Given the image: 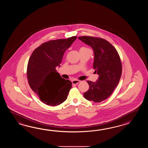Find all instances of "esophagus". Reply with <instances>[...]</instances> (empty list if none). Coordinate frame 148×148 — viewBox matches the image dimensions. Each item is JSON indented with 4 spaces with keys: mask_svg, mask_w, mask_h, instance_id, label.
Returning a JSON list of instances; mask_svg holds the SVG:
<instances>
[{
    "mask_svg": "<svg viewBox=\"0 0 148 148\" xmlns=\"http://www.w3.org/2000/svg\"><path fill=\"white\" fill-rule=\"evenodd\" d=\"M79 82H80V81L79 80H73L72 81V83L74 85H76V84H78Z\"/></svg>",
    "mask_w": 148,
    "mask_h": 148,
    "instance_id": "34e87169",
    "label": "esophagus"
}]
</instances>
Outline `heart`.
<instances>
[{"label":"heart","instance_id":"b5f03b06","mask_svg":"<svg viewBox=\"0 0 148 148\" xmlns=\"http://www.w3.org/2000/svg\"><path fill=\"white\" fill-rule=\"evenodd\" d=\"M82 48H84V49H88V48H87V47H82Z\"/></svg>","mask_w":148,"mask_h":148}]
</instances>
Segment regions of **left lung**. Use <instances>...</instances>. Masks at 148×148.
I'll list each match as a JSON object with an SVG mask.
<instances>
[{"instance_id":"8db88e82","label":"left lung","mask_w":148,"mask_h":148,"mask_svg":"<svg viewBox=\"0 0 148 148\" xmlns=\"http://www.w3.org/2000/svg\"><path fill=\"white\" fill-rule=\"evenodd\" d=\"M78 38L92 48L93 67L99 75L96 82H87L89 89L84 96L88 101L99 103L110 96L120 82L122 71L120 56L116 49L105 39L88 36Z\"/></svg>"}]
</instances>
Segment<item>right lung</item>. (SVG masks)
Wrapping results in <instances>:
<instances>
[{
    "label": "right lung",
    "instance_id": "right-lung-1",
    "mask_svg": "<svg viewBox=\"0 0 148 148\" xmlns=\"http://www.w3.org/2000/svg\"><path fill=\"white\" fill-rule=\"evenodd\" d=\"M77 36L47 41L35 49L28 60L27 76L32 90L43 103L56 106L66 101L72 82L57 73L63 54Z\"/></svg>",
    "mask_w": 148,
    "mask_h": 148
}]
</instances>
